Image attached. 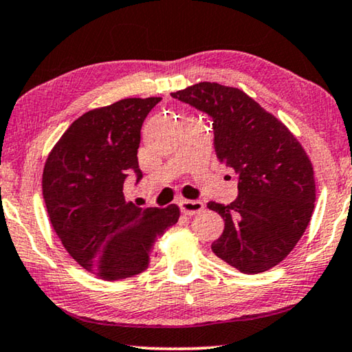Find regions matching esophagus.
<instances>
[{
    "label": "esophagus",
    "mask_w": 352,
    "mask_h": 352,
    "mask_svg": "<svg viewBox=\"0 0 352 352\" xmlns=\"http://www.w3.org/2000/svg\"><path fill=\"white\" fill-rule=\"evenodd\" d=\"M178 206H180L182 212L185 215H195V214H199L204 209V204H202L201 201H190V199H180L178 202Z\"/></svg>",
    "instance_id": "obj_1"
}]
</instances>
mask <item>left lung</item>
Wrapping results in <instances>:
<instances>
[{
	"mask_svg": "<svg viewBox=\"0 0 352 352\" xmlns=\"http://www.w3.org/2000/svg\"><path fill=\"white\" fill-rule=\"evenodd\" d=\"M172 97L212 116L217 156L239 175L236 201L207 204L225 220L212 252L245 274L279 265L314 210V170L305 148L284 122L237 87L204 81Z\"/></svg>",
	"mask_w": 352,
	"mask_h": 352,
	"instance_id": "8db88e82",
	"label": "left lung"
}]
</instances>
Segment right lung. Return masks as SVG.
I'll use <instances>...</instances> for the list:
<instances>
[{
    "instance_id": "add662e5",
    "label": "right lung",
    "mask_w": 352,
    "mask_h": 352,
    "mask_svg": "<svg viewBox=\"0 0 352 352\" xmlns=\"http://www.w3.org/2000/svg\"><path fill=\"white\" fill-rule=\"evenodd\" d=\"M161 97L122 98L94 108L49 153L43 196L54 231L70 256L103 280L140 274L156 242L180 217L178 206L142 209L124 199V180L142 178L140 129Z\"/></svg>"
}]
</instances>
